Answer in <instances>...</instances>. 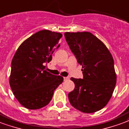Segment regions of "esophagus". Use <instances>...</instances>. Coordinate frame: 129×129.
<instances>
[{"label":"esophagus","instance_id":"34e87169","mask_svg":"<svg viewBox=\"0 0 129 129\" xmlns=\"http://www.w3.org/2000/svg\"><path fill=\"white\" fill-rule=\"evenodd\" d=\"M69 78L67 77H64V81H67V80H69Z\"/></svg>","mask_w":129,"mask_h":129}]
</instances>
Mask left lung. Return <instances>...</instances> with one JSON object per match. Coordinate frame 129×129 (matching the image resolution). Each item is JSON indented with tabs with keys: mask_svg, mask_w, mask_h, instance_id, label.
<instances>
[{
	"mask_svg": "<svg viewBox=\"0 0 129 129\" xmlns=\"http://www.w3.org/2000/svg\"><path fill=\"white\" fill-rule=\"evenodd\" d=\"M67 42L82 66L83 79L71 80L74 90L69 93L71 105L84 113H94L107 105L116 84L112 55L106 45L89 32L64 33Z\"/></svg>",
	"mask_w": 129,
	"mask_h": 129,
	"instance_id": "obj_1",
	"label": "left lung"
}]
</instances>
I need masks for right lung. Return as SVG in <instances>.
<instances>
[{"instance_id": "obj_1", "label": "right lung", "mask_w": 129, "mask_h": 129, "mask_svg": "<svg viewBox=\"0 0 129 129\" xmlns=\"http://www.w3.org/2000/svg\"><path fill=\"white\" fill-rule=\"evenodd\" d=\"M62 34L43 30L24 41L11 61L9 84L20 104L28 109L45 107L52 100L54 90L63 82L60 75L45 70L52 60Z\"/></svg>"}]
</instances>
